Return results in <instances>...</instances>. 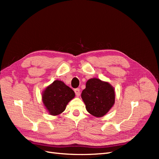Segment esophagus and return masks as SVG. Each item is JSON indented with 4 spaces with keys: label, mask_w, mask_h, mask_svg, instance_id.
Instances as JSON below:
<instances>
[{
    "label": "esophagus",
    "mask_w": 159,
    "mask_h": 159,
    "mask_svg": "<svg viewBox=\"0 0 159 159\" xmlns=\"http://www.w3.org/2000/svg\"><path fill=\"white\" fill-rule=\"evenodd\" d=\"M74 91H75V93L77 97H79L80 95V90L79 88H76L74 89Z\"/></svg>",
    "instance_id": "1"
}]
</instances>
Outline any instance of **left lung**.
<instances>
[{
  "mask_svg": "<svg viewBox=\"0 0 159 159\" xmlns=\"http://www.w3.org/2000/svg\"><path fill=\"white\" fill-rule=\"evenodd\" d=\"M88 111L95 117H102L113 107L115 91L109 83L97 78L89 80L81 93Z\"/></svg>",
  "mask_w": 159,
  "mask_h": 159,
  "instance_id": "obj_1",
  "label": "left lung"
}]
</instances>
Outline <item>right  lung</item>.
Returning <instances> with one entry per match:
<instances>
[{
    "label": "right lung",
    "instance_id": "add662e5",
    "mask_svg": "<svg viewBox=\"0 0 159 159\" xmlns=\"http://www.w3.org/2000/svg\"><path fill=\"white\" fill-rule=\"evenodd\" d=\"M74 97V91L70 87L63 81L56 80L44 91L42 101L50 114L57 115L64 111L67 104Z\"/></svg>",
    "mask_w": 159,
    "mask_h": 159
}]
</instances>
